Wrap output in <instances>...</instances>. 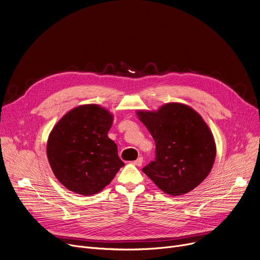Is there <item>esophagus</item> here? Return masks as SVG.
Returning <instances> with one entry per match:
<instances>
[{
    "label": "esophagus",
    "mask_w": 260,
    "mask_h": 260,
    "mask_svg": "<svg viewBox=\"0 0 260 260\" xmlns=\"http://www.w3.org/2000/svg\"><path fill=\"white\" fill-rule=\"evenodd\" d=\"M142 163H143V158L142 157H139L137 160L134 161V165L137 166V167H141Z\"/></svg>",
    "instance_id": "34e87169"
}]
</instances>
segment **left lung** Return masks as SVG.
I'll return each instance as SVG.
<instances>
[{"mask_svg":"<svg viewBox=\"0 0 260 260\" xmlns=\"http://www.w3.org/2000/svg\"><path fill=\"white\" fill-rule=\"evenodd\" d=\"M153 136L155 159L142 171L163 192L179 196L199 185L210 174L216 156L213 135L190 107L169 103L158 112H138Z\"/></svg>","mask_w":260,"mask_h":260,"instance_id":"8db88e82","label":"left lung"}]
</instances>
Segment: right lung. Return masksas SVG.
I'll return each instance as SVG.
<instances>
[{
  "label": "right lung",
  "instance_id": "right-lung-1",
  "mask_svg": "<svg viewBox=\"0 0 260 260\" xmlns=\"http://www.w3.org/2000/svg\"><path fill=\"white\" fill-rule=\"evenodd\" d=\"M113 116L99 105L76 107L51 131L47 158L57 179L72 192L99 193L124 166L116 143L107 137Z\"/></svg>",
  "mask_w": 260,
  "mask_h": 260
}]
</instances>
